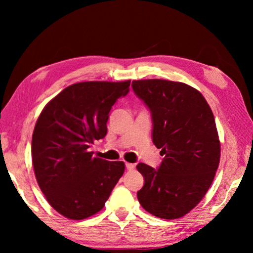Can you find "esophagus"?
I'll return each instance as SVG.
<instances>
[{"label":"esophagus","mask_w":253,"mask_h":253,"mask_svg":"<svg viewBox=\"0 0 253 253\" xmlns=\"http://www.w3.org/2000/svg\"><path fill=\"white\" fill-rule=\"evenodd\" d=\"M125 165H126V169L128 170H131V169H135V164H131V163H126Z\"/></svg>","instance_id":"34e87169"}]
</instances>
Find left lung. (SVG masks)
Masks as SVG:
<instances>
[{
	"label": "left lung",
	"mask_w": 253,
	"mask_h": 253,
	"mask_svg": "<svg viewBox=\"0 0 253 253\" xmlns=\"http://www.w3.org/2000/svg\"><path fill=\"white\" fill-rule=\"evenodd\" d=\"M131 87L151 110L153 143L164 156L157 169L137 165L144 176L137 199L153 215L178 219L204 198L219 166L213 113L202 93L186 84L146 79L134 80Z\"/></svg>",
	"instance_id": "1"
}]
</instances>
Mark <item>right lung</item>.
I'll list each match as a JSON object with an SVG mask.
<instances>
[{
    "label": "right lung",
    "instance_id": "add662e5",
    "mask_svg": "<svg viewBox=\"0 0 253 253\" xmlns=\"http://www.w3.org/2000/svg\"><path fill=\"white\" fill-rule=\"evenodd\" d=\"M129 85L130 80L74 84L38 118L32 135L34 174L49 204L68 219L99 212L123 176L124 162L92 157L89 147L106 136L111 107Z\"/></svg>",
    "mask_w": 253,
    "mask_h": 253
}]
</instances>
